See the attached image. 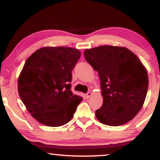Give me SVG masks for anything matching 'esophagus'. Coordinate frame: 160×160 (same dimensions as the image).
<instances>
[{
	"label": "esophagus",
	"mask_w": 160,
	"mask_h": 160,
	"mask_svg": "<svg viewBox=\"0 0 160 160\" xmlns=\"http://www.w3.org/2000/svg\"><path fill=\"white\" fill-rule=\"evenodd\" d=\"M91 96H92L91 92H88V93H87V94H86V97L87 98H90Z\"/></svg>",
	"instance_id": "esophagus-1"
}]
</instances>
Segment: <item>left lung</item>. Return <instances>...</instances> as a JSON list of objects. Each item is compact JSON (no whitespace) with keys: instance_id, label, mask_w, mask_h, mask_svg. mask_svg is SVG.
<instances>
[{"instance_id":"1","label":"left lung","mask_w":160,"mask_h":160,"mask_svg":"<svg viewBox=\"0 0 160 160\" xmlns=\"http://www.w3.org/2000/svg\"><path fill=\"white\" fill-rule=\"evenodd\" d=\"M84 56L101 80L103 105L96 111L97 120L109 126L129 122L145 102L148 85L147 68L135 53L122 46L85 49Z\"/></svg>"}]
</instances>
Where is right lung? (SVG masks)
<instances>
[{
    "instance_id": "obj_1",
    "label": "right lung",
    "mask_w": 160,
    "mask_h": 160,
    "mask_svg": "<svg viewBox=\"0 0 160 160\" xmlns=\"http://www.w3.org/2000/svg\"><path fill=\"white\" fill-rule=\"evenodd\" d=\"M78 49L46 46L25 62L18 78V92L33 118L49 127L71 120L82 97L70 91L72 70L80 58Z\"/></svg>"
}]
</instances>
